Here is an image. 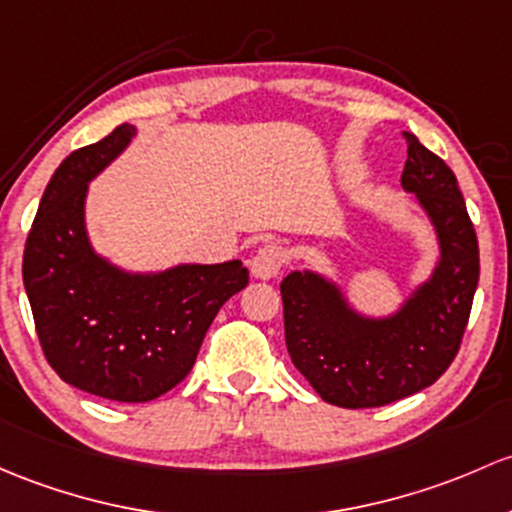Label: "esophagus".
<instances>
[{
    "label": "esophagus",
    "instance_id": "34e87169",
    "mask_svg": "<svg viewBox=\"0 0 512 512\" xmlns=\"http://www.w3.org/2000/svg\"><path fill=\"white\" fill-rule=\"evenodd\" d=\"M284 262H287V252H284V247L279 245V242H265V245L255 252L250 267L255 277L272 279L277 277L279 270H282Z\"/></svg>",
    "mask_w": 512,
    "mask_h": 512
}]
</instances>
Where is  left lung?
Instances as JSON below:
<instances>
[{
  "label": "left lung",
  "instance_id": "left-lung-1",
  "mask_svg": "<svg viewBox=\"0 0 512 512\" xmlns=\"http://www.w3.org/2000/svg\"><path fill=\"white\" fill-rule=\"evenodd\" d=\"M402 137V186L417 193L441 242L432 282L387 321L358 319L316 274L294 272L279 284L292 363L321 400L348 410L390 405L437 383L459 353L478 284V238L454 171L414 134Z\"/></svg>",
  "mask_w": 512,
  "mask_h": 512
}]
</instances>
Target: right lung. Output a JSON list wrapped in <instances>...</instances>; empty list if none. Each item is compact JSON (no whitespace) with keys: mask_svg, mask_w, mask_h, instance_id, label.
Wrapping results in <instances>:
<instances>
[{"mask_svg":"<svg viewBox=\"0 0 512 512\" xmlns=\"http://www.w3.org/2000/svg\"><path fill=\"white\" fill-rule=\"evenodd\" d=\"M132 134V125H120L61 161L43 191L21 270L48 365L68 385L115 402L157 400L179 385L220 306L250 282L240 260L129 277L93 255L85 188Z\"/></svg>","mask_w":512,"mask_h":512,"instance_id":"add662e5","label":"right lung"}]
</instances>
